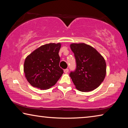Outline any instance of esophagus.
<instances>
[{"mask_svg": "<svg viewBox=\"0 0 128 128\" xmlns=\"http://www.w3.org/2000/svg\"><path fill=\"white\" fill-rule=\"evenodd\" d=\"M64 73H68V72H69V69H64Z\"/></svg>", "mask_w": 128, "mask_h": 128, "instance_id": "1", "label": "esophagus"}]
</instances>
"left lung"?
I'll list each match as a JSON object with an SVG mask.
<instances>
[{
	"mask_svg": "<svg viewBox=\"0 0 128 128\" xmlns=\"http://www.w3.org/2000/svg\"><path fill=\"white\" fill-rule=\"evenodd\" d=\"M76 68L69 76L78 90L90 92L99 86L106 74V63L103 57L92 47L85 43H72Z\"/></svg>",
	"mask_w": 128,
	"mask_h": 128,
	"instance_id": "1",
	"label": "left lung"
}]
</instances>
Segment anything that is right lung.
<instances>
[{
  "label": "right lung",
  "mask_w": 128,
  "mask_h": 128,
  "mask_svg": "<svg viewBox=\"0 0 128 128\" xmlns=\"http://www.w3.org/2000/svg\"><path fill=\"white\" fill-rule=\"evenodd\" d=\"M60 43H49L39 47L25 59L24 71L34 88L46 90L55 85L64 73L59 66Z\"/></svg>",
  "instance_id": "1"
}]
</instances>
